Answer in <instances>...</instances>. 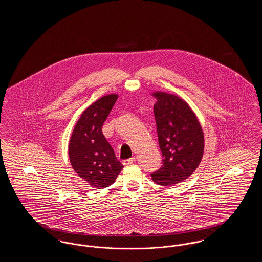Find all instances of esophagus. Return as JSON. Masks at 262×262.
I'll return each mask as SVG.
<instances>
[{
  "label": "esophagus",
  "mask_w": 262,
  "mask_h": 262,
  "mask_svg": "<svg viewBox=\"0 0 262 262\" xmlns=\"http://www.w3.org/2000/svg\"><path fill=\"white\" fill-rule=\"evenodd\" d=\"M135 161H136V158H135V157H132V158H129V159H125V160H124L123 164H124L125 166H127V165L133 164Z\"/></svg>",
  "instance_id": "esophagus-1"
}]
</instances>
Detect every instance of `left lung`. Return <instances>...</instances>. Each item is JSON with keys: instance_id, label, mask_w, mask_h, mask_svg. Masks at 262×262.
<instances>
[{"instance_id": "left-lung-1", "label": "left lung", "mask_w": 262, "mask_h": 262, "mask_svg": "<svg viewBox=\"0 0 262 262\" xmlns=\"http://www.w3.org/2000/svg\"><path fill=\"white\" fill-rule=\"evenodd\" d=\"M153 111L163 165L152 173L154 183L171 187L187 179L199 167L204 150L202 127L185 100L166 92L152 94Z\"/></svg>"}]
</instances>
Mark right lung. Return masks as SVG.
<instances>
[{
  "instance_id": "1",
  "label": "right lung",
  "mask_w": 262,
  "mask_h": 262,
  "mask_svg": "<svg viewBox=\"0 0 262 262\" xmlns=\"http://www.w3.org/2000/svg\"><path fill=\"white\" fill-rule=\"evenodd\" d=\"M117 99V94H109L92 103L76 122L70 140L73 169L94 188L111 186L124 167L102 133V125Z\"/></svg>"
}]
</instances>
